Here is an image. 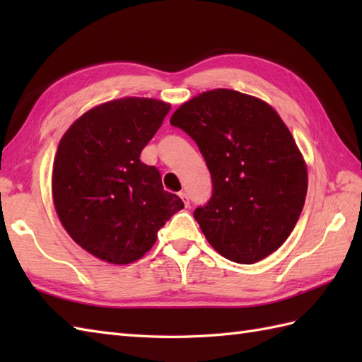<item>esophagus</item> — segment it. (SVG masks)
Listing matches in <instances>:
<instances>
[{
    "mask_svg": "<svg viewBox=\"0 0 362 362\" xmlns=\"http://www.w3.org/2000/svg\"><path fill=\"white\" fill-rule=\"evenodd\" d=\"M179 196H180V199L183 201V204H185V206H188V205H189V197H188V194H187V193H180Z\"/></svg>",
    "mask_w": 362,
    "mask_h": 362,
    "instance_id": "esophagus-1",
    "label": "esophagus"
}]
</instances>
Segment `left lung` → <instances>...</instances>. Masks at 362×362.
Segmentation results:
<instances>
[{
	"mask_svg": "<svg viewBox=\"0 0 362 362\" xmlns=\"http://www.w3.org/2000/svg\"><path fill=\"white\" fill-rule=\"evenodd\" d=\"M171 124L187 132L213 182L194 219L213 249L253 264L288 240L303 210L308 171L289 129L255 96L216 88L182 104Z\"/></svg>",
	"mask_w": 362,
	"mask_h": 362,
	"instance_id": "left-lung-1",
	"label": "left lung"
}]
</instances>
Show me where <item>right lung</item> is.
<instances>
[{"mask_svg": "<svg viewBox=\"0 0 362 362\" xmlns=\"http://www.w3.org/2000/svg\"><path fill=\"white\" fill-rule=\"evenodd\" d=\"M171 105L122 98L96 105L76 119L59 143L52 199L73 240L112 264L140 259L158 230L183 209L161 185L156 166L140 160Z\"/></svg>", "mask_w": 362, "mask_h": 362, "instance_id": "add662e5", "label": "right lung"}]
</instances>
